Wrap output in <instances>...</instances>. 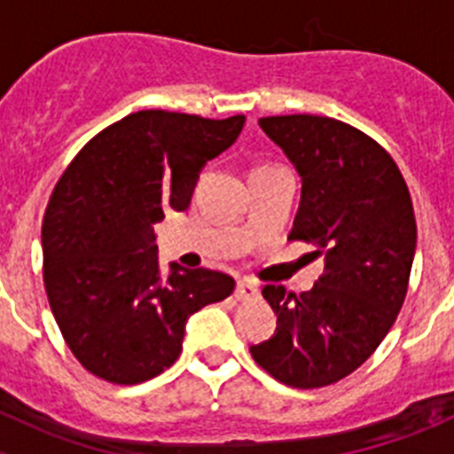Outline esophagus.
I'll list each match as a JSON object with an SVG mask.
<instances>
[{"label": "esophagus", "instance_id": "34e87169", "mask_svg": "<svg viewBox=\"0 0 454 454\" xmlns=\"http://www.w3.org/2000/svg\"><path fill=\"white\" fill-rule=\"evenodd\" d=\"M236 300H252L259 295V286H256L252 279H240L239 284H236Z\"/></svg>", "mask_w": 454, "mask_h": 454}]
</instances>
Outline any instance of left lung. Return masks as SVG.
<instances>
[{
	"label": "left lung",
	"mask_w": 454,
	"mask_h": 454,
	"mask_svg": "<svg viewBox=\"0 0 454 454\" xmlns=\"http://www.w3.org/2000/svg\"><path fill=\"white\" fill-rule=\"evenodd\" d=\"M259 127L302 179L288 240L325 256L307 293L268 284L275 336L252 359L293 388L334 384L366 362L398 318L416 250V218L398 166L380 143L325 115H270Z\"/></svg>",
	"instance_id": "8db88e82"
}]
</instances>
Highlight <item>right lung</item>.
Wrapping results in <instances>:
<instances>
[{"label": "right lung", "instance_id": "right-lung-1", "mask_svg": "<svg viewBox=\"0 0 454 454\" xmlns=\"http://www.w3.org/2000/svg\"><path fill=\"white\" fill-rule=\"evenodd\" d=\"M243 124L138 111L88 140L56 184L43 220L47 300L72 355L99 380L140 384L170 368L188 316L234 291L208 268L170 263L161 277L154 224L191 204L202 168Z\"/></svg>", "mask_w": 454, "mask_h": 454}]
</instances>
